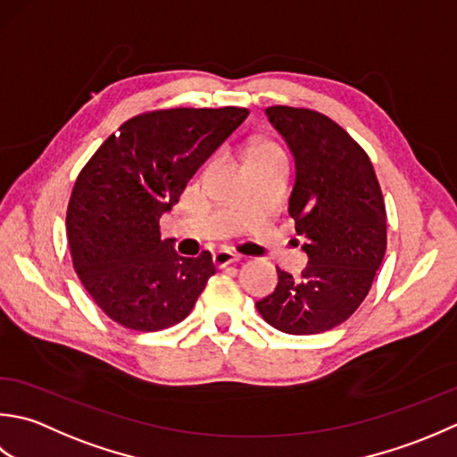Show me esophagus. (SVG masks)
<instances>
[{
    "label": "esophagus",
    "mask_w": 457,
    "mask_h": 457,
    "mask_svg": "<svg viewBox=\"0 0 457 457\" xmlns=\"http://www.w3.org/2000/svg\"><path fill=\"white\" fill-rule=\"evenodd\" d=\"M242 258H245V256H240L238 253H232L230 248H219L217 253L212 254V260H215V264H217L219 268L228 266V264H232V262H240Z\"/></svg>",
    "instance_id": "34e87169"
}]
</instances>
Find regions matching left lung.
Here are the masks:
<instances>
[{
	"label": "left lung",
	"instance_id": "1",
	"mask_svg": "<svg viewBox=\"0 0 457 457\" xmlns=\"http://www.w3.org/2000/svg\"><path fill=\"white\" fill-rule=\"evenodd\" d=\"M272 124L295 163L290 215L305 242L300 278L278 268L260 315L290 335L328 331L365 300L386 250V211L369 155L320 112L272 106Z\"/></svg>",
	"mask_w": 457,
	"mask_h": 457
}]
</instances>
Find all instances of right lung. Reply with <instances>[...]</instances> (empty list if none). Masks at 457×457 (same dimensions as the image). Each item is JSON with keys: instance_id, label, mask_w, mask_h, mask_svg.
Listing matches in <instances>:
<instances>
[{"instance_id": "1", "label": "right lung", "mask_w": 457, "mask_h": 457, "mask_svg": "<svg viewBox=\"0 0 457 457\" xmlns=\"http://www.w3.org/2000/svg\"><path fill=\"white\" fill-rule=\"evenodd\" d=\"M246 108H171L136 116L80 171L67 237L80 282L108 318L136 331L179 323L215 274L211 253L179 256L160 219Z\"/></svg>"}]
</instances>
